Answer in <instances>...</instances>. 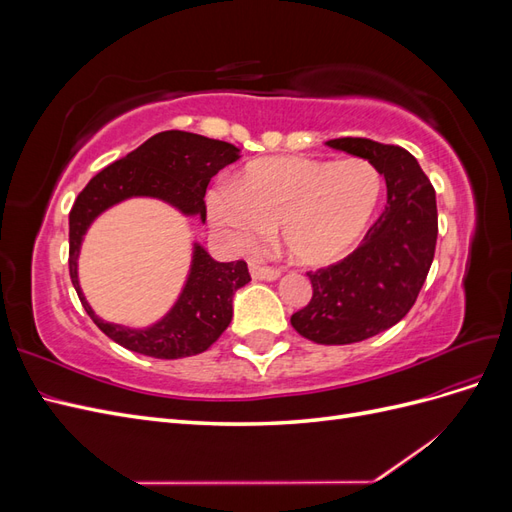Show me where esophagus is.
Instances as JSON below:
<instances>
[{
	"instance_id": "obj_1",
	"label": "esophagus",
	"mask_w": 512,
	"mask_h": 512,
	"mask_svg": "<svg viewBox=\"0 0 512 512\" xmlns=\"http://www.w3.org/2000/svg\"><path fill=\"white\" fill-rule=\"evenodd\" d=\"M250 273L254 280H267V282H275L277 277H280L282 273L277 269H269V267H258V265H252L250 267Z\"/></svg>"
}]
</instances>
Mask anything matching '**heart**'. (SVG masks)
I'll list each match as a JSON object with an SVG mask.
<instances>
[{"label": "heart", "instance_id": "heart-1", "mask_svg": "<svg viewBox=\"0 0 512 512\" xmlns=\"http://www.w3.org/2000/svg\"><path fill=\"white\" fill-rule=\"evenodd\" d=\"M380 196L382 177L367 160L290 156L247 164L235 185L211 190L207 209L211 224L243 252L258 250L277 228L290 260L324 267L365 235Z\"/></svg>", "mask_w": 512, "mask_h": 512}]
</instances>
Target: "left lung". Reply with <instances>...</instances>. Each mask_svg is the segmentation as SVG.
Wrapping results in <instances>:
<instances>
[{
  "instance_id": "obj_1",
  "label": "left lung",
  "mask_w": 512,
  "mask_h": 512,
  "mask_svg": "<svg viewBox=\"0 0 512 512\" xmlns=\"http://www.w3.org/2000/svg\"><path fill=\"white\" fill-rule=\"evenodd\" d=\"M331 149L374 164L386 181V207L363 243L337 265L309 271L314 294L290 324L324 346L363 342L404 318L436 254V190L410 151L369 138H333Z\"/></svg>"
}]
</instances>
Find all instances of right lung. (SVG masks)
<instances>
[{
  "mask_svg": "<svg viewBox=\"0 0 512 512\" xmlns=\"http://www.w3.org/2000/svg\"><path fill=\"white\" fill-rule=\"evenodd\" d=\"M239 147L192 132L166 130L91 179L70 211V277L98 329L132 352L153 359H183L205 352L232 320V297L250 282L243 260L218 262L198 241L190 271L168 312L149 327H123L96 316L79 282V254L89 226L123 200L156 198L185 218L207 220L205 192L213 175L237 162Z\"/></svg>",
  "mask_w": 512,
  "mask_h": 512,
  "instance_id": "1",
  "label": "right lung"
}]
</instances>
